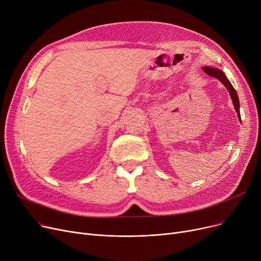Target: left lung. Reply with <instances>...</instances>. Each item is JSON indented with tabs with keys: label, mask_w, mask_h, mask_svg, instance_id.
<instances>
[{
	"label": "left lung",
	"mask_w": 261,
	"mask_h": 261,
	"mask_svg": "<svg viewBox=\"0 0 261 261\" xmlns=\"http://www.w3.org/2000/svg\"><path fill=\"white\" fill-rule=\"evenodd\" d=\"M203 71H204L205 73H206L207 75H210V76H212V77H215V78L220 80V81L222 82V84H223V86L227 89V91L229 92L230 97H231V99H232V103H234L236 112L238 113V117H239V119H240V121H241V118H240V111H239V99H238V95H237V92H236V90L234 89V87L231 86V84L228 81V79L226 78L225 74H224L222 71L218 70V68L211 67V66H204V67H203Z\"/></svg>",
	"instance_id": "1"
}]
</instances>
